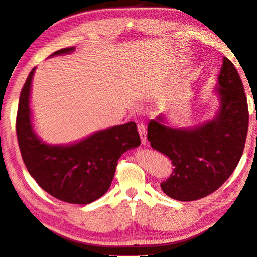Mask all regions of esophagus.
<instances>
[{"label": "esophagus", "instance_id": "obj_1", "mask_svg": "<svg viewBox=\"0 0 257 257\" xmlns=\"http://www.w3.org/2000/svg\"><path fill=\"white\" fill-rule=\"evenodd\" d=\"M137 130H138V134H140V136H141L142 144L145 145L146 143H148V138H146V127H145V124L138 123Z\"/></svg>", "mask_w": 257, "mask_h": 257}]
</instances>
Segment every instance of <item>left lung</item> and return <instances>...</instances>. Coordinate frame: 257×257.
I'll return each mask as SVG.
<instances>
[{"label": "left lung", "mask_w": 257, "mask_h": 257, "mask_svg": "<svg viewBox=\"0 0 257 257\" xmlns=\"http://www.w3.org/2000/svg\"><path fill=\"white\" fill-rule=\"evenodd\" d=\"M221 107L214 120L193 129L166 127L164 116L151 120V146L172 160L174 170L160 186L168 197L193 201L207 197L231 176L245 149L248 104L241 79L226 57L218 75Z\"/></svg>", "instance_id": "obj_1"}]
</instances>
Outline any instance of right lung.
Here are the masks:
<instances>
[{"label": "right lung", "mask_w": 257, "mask_h": 257, "mask_svg": "<svg viewBox=\"0 0 257 257\" xmlns=\"http://www.w3.org/2000/svg\"><path fill=\"white\" fill-rule=\"evenodd\" d=\"M64 48L51 56L74 51ZM35 68L28 74L20 92L16 132L24 164L42 189L74 205L99 199L111 186L117 160L125 151L141 144L135 122L100 130L72 145H48L33 132L30 92Z\"/></svg>", "instance_id": "add662e5"}]
</instances>
